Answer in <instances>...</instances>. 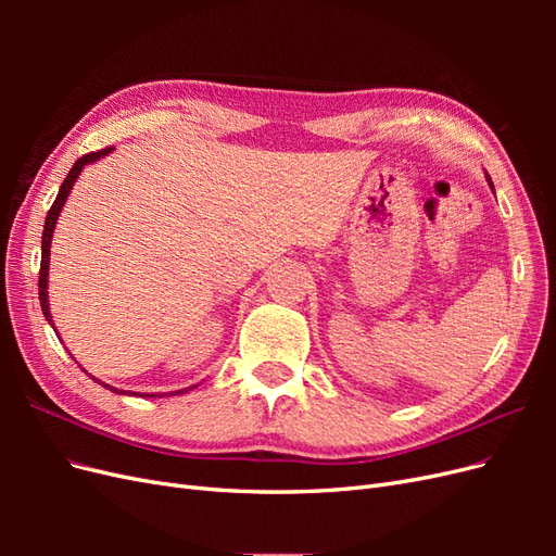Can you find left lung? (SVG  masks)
Segmentation results:
<instances>
[{
    "label": "left lung",
    "instance_id": "left-lung-1",
    "mask_svg": "<svg viewBox=\"0 0 556 556\" xmlns=\"http://www.w3.org/2000/svg\"><path fill=\"white\" fill-rule=\"evenodd\" d=\"M484 176H486V174H484ZM486 185H490L492 192H494V182H492V178H490V176H486Z\"/></svg>",
    "mask_w": 556,
    "mask_h": 556
}]
</instances>
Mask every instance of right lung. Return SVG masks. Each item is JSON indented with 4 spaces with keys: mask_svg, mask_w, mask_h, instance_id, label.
<instances>
[{
    "mask_svg": "<svg viewBox=\"0 0 556 556\" xmlns=\"http://www.w3.org/2000/svg\"><path fill=\"white\" fill-rule=\"evenodd\" d=\"M113 148H104V150H99V153H90V155H83L76 164H74V169L66 174V178H64V182L60 185V192H58V197H55V201H53V206H50V211H48V215H46V225H43V237H41V268H39V301H41V311H43V315H46V319H48V325L55 329V325H53V317H50V304H48V266H50V241H53V231H55V225H58V217H60V213H62V208H64V204H66V199H70V192L74 190V182L78 180V176H80V172L86 169L88 164H92V162H97V160H102V157H106L109 153H111ZM92 380H97L94 376H92ZM99 382V380H97ZM99 384H104V387H109L111 392H117V394H137V392H125V390H115V387H111V384H106V382H99ZM197 387V384H194ZM182 390H178V392H172V394H180ZM141 396H150V399H155V396H162V394H141Z\"/></svg>",
    "mask_w": 556,
    "mask_h": 556,
    "instance_id": "obj_1",
    "label": "right lung"
}]
</instances>
